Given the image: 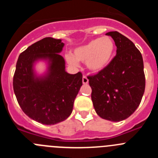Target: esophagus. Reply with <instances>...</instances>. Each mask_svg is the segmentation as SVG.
<instances>
[{
    "mask_svg": "<svg viewBox=\"0 0 158 158\" xmlns=\"http://www.w3.org/2000/svg\"><path fill=\"white\" fill-rule=\"evenodd\" d=\"M82 82H83V84H85V85L89 83V79H88L87 77H86L85 75H84L83 77H82Z\"/></svg>",
    "mask_w": 158,
    "mask_h": 158,
    "instance_id": "34e87169",
    "label": "esophagus"
}]
</instances>
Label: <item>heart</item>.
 <instances>
[{"label": "heart", "mask_w": 158, "mask_h": 158, "mask_svg": "<svg viewBox=\"0 0 158 158\" xmlns=\"http://www.w3.org/2000/svg\"><path fill=\"white\" fill-rule=\"evenodd\" d=\"M115 47V43L111 38H98L77 48L73 52V57L69 55L67 60L71 65H75L77 61L85 62L89 70L98 72L111 62Z\"/></svg>", "instance_id": "obj_1"}]
</instances>
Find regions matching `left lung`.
<instances>
[{"label":"left lung","mask_w":158,"mask_h":158,"mask_svg":"<svg viewBox=\"0 0 158 158\" xmlns=\"http://www.w3.org/2000/svg\"><path fill=\"white\" fill-rule=\"evenodd\" d=\"M106 35L115 41L116 55L104 69L88 79L97 115L118 122L132 115L140 104L146 86L144 65L133 42L118 31Z\"/></svg>","instance_id":"left-lung-1"}]
</instances>
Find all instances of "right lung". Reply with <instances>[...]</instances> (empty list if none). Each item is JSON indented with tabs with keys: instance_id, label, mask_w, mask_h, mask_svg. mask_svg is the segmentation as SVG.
I'll use <instances>...</instances> for the list:
<instances>
[{
	"instance_id": "right-lung-1",
	"label": "right lung",
	"mask_w": 158,
	"mask_h": 158,
	"mask_svg": "<svg viewBox=\"0 0 158 158\" xmlns=\"http://www.w3.org/2000/svg\"><path fill=\"white\" fill-rule=\"evenodd\" d=\"M64 43L47 37L33 43L19 54L13 76V90L18 104L31 118L46 125H54L70 115L73 102L82 85V73L65 71V60L58 53ZM48 59V74L34 77L33 63Z\"/></svg>"
}]
</instances>
